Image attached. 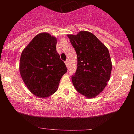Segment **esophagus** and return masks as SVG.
I'll return each mask as SVG.
<instances>
[{"mask_svg": "<svg viewBox=\"0 0 134 134\" xmlns=\"http://www.w3.org/2000/svg\"><path fill=\"white\" fill-rule=\"evenodd\" d=\"M65 64L66 66H67V67H69V62H68V61L66 60L65 62Z\"/></svg>", "mask_w": 134, "mask_h": 134, "instance_id": "obj_1", "label": "esophagus"}]
</instances>
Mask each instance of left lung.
<instances>
[{"mask_svg":"<svg viewBox=\"0 0 134 134\" xmlns=\"http://www.w3.org/2000/svg\"><path fill=\"white\" fill-rule=\"evenodd\" d=\"M77 56V67L72 76L78 93L87 98L98 96L110 80L112 64L108 50L95 35L81 31L68 35Z\"/></svg>","mask_w":134,"mask_h":134,"instance_id":"8db88e82","label":"left lung"}]
</instances>
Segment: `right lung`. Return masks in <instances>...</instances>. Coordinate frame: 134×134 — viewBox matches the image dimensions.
Segmentation results:
<instances>
[{
	"label": "right lung",
	"instance_id": "obj_1",
	"mask_svg": "<svg viewBox=\"0 0 134 134\" xmlns=\"http://www.w3.org/2000/svg\"><path fill=\"white\" fill-rule=\"evenodd\" d=\"M57 38L49 33L36 35L21 55L19 71L23 82L35 96L47 98L57 91L67 72L65 63L56 50Z\"/></svg>",
	"mask_w": 134,
	"mask_h": 134
}]
</instances>
